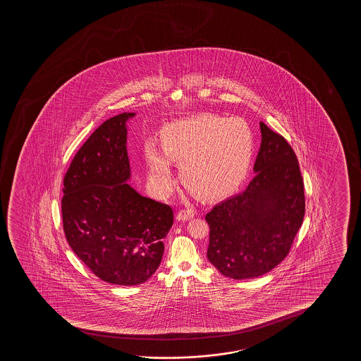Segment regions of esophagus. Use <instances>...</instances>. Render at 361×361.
Returning a JSON list of instances; mask_svg holds the SVG:
<instances>
[{
  "mask_svg": "<svg viewBox=\"0 0 361 361\" xmlns=\"http://www.w3.org/2000/svg\"><path fill=\"white\" fill-rule=\"evenodd\" d=\"M193 217H195L193 209H181L176 214V219L180 221V222H185V221H188V219H191Z\"/></svg>",
  "mask_w": 361,
  "mask_h": 361,
  "instance_id": "1",
  "label": "esophagus"
}]
</instances>
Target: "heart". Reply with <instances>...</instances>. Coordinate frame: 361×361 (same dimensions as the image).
I'll return each instance as SVG.
<instances>
[{
  "label": "heart",
  "instance_id": "1",
  "mask_svg": "<svg viewBox=\"0 0 361 361\" xmlns=\"http://www.w3.org/2000/svg\"><path fill=\"white\" fill-rule=\"evenodd\" d=\"M161 148L144 147L149 176L161 193L173 186L171 160L183 183L203 198L233 192L247 178L254 155V133L247 121L202 114L165 127Z\"/></svg>",
  "mask_w": 361,
  "mask_h": 361
}]
</instances>
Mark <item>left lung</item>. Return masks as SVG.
Returning <instances> with one entry per match:
<instances>
[{"label": "left lung", "instance_id": "8db88e82", "mask_svg": "<svg viewBox=\"0 0 361 361\" xmlns=\"http://www.w3.org/2000/svg\"><path fill=\"white\" fill-rule=\"evenodd\" d=\"M255 176L239 195L206 214L207 257L224 276L254 279L276 267L290 252L305 216L300 165L286 139L260 122Z\"/></svg>", "mask_w": 361, "mask_h": 361}]
</instances>
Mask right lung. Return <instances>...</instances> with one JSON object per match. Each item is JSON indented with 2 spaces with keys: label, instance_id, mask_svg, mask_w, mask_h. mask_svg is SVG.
<instances>
[{
  "label": "right lung",
  "instance_id": "add662e5",
  "mask_svg": "<svg viewBox=\"0 0 361 361\" xmlns=\"http://www.w3.org/2000/svg\"><path fill=\"white\" fill-rule=\"evenodd\" d=\"M107 119L85 142L64 178L65 237L80 260L101 280L135 286L158 270L173 209L137 192L127 181V122Z\"/></svg>",
  "mask_w": 361,
  "mask_h": 361
}]
</instances>
